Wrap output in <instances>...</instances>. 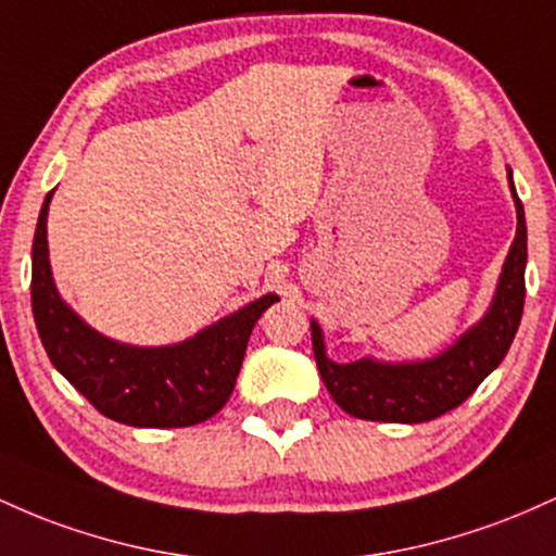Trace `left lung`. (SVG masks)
Wrapping results in <instances>:
<instances>
[{"label": "left lung", "instance_id": "left-lung-1", "mask_svg": "<svg viewBox=\"0 0 556 556\" xmlns=\"http://www.w3.org/2000/svg\"><path fill=\"white\" fill-rule=\"evenodd\" d=\"M513 186V176H509ZM515 194V186H513ZM517 204V233L498 278L494 304L489 315L470 328L441 357L415 365H378L362 359L336 365L326 357L323 333L312 323V352L328 394L344 413L359 420L378 422H428L459 407L483 378L509 352L526 304L528 230L522 202Z\"/></svg>", "mask_w": 556, "mask_h": 556}]
</instances>
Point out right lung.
Here are the masks:
<instances>
[{
	"mask_svg": "<svg viewBox=\"0 0 556 556\" xmlns=\"http://www.w3.org/2000/svg\"><path fill=\"white\" fill-rule=\"evenodd\" d=\"M43 199L34 236L30 307L41 344L58 370L110 420L136 428H186L220 413L239 378L249 336L278 302L267 294L176 346L136 349L104 339L62 302L47 254Z\"/></svg>",
	"mask_w": 556,
	"mask_h": 556,
	"instance_id": "right-lung-1",
	"label": "right lung"
}]
</instances>
